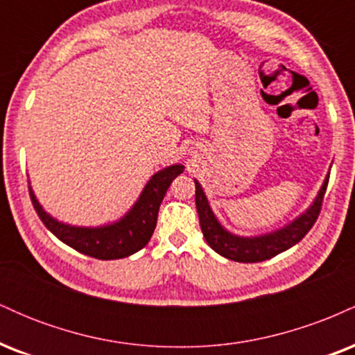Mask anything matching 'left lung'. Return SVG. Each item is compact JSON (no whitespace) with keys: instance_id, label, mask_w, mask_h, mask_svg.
I'll return each instance as SVG.
<instances>
[{"instance_id":"8db88e82","label":"left lung","mask_w":355,"mask_h":355,"mask_svg":"<svg viewBox=\"0 0 355 355\" xmlns=\"http://www.w3.org/2000/svg\"><path fill=\"white\" fill-rule=\"evenodd\" d=\"M329 175L322 183L319 193L315 195L313 202L305 209L299 217H295L287 225L280 229L267 232L262 235H252V237H243V235H235L225 229L220 223L217 215L211 210L209 198L198 180H195V205H197L198 220H200V229L207 243L214 248L217 254L229 260L243 263H255L268 260L272 257L282 254L299 243L305 237L312 225L315 223L320 214V205L324 200L325 189H327Z\"/></svg>"}]
</instances>
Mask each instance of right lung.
Instances as JSON below:
<instances>
[{
  "label": "right lung",
  "mask_w": 355,
  "mask_h": 355,
  "mask_svg": "<svg viewBox=\"0 0 355 355\" xmlns=\"http://www.w3.org/2000/svg\"><path fill=\"white\" fill-rule=\"evenodd\" d=\"M183 168L185 166L182 164H173L153 173L132 209L116 222L107 223V225L80 227L60 222L43 209L31 185L30 197L44 227L68 247L98 260L125 259L141 250L152 239L155 227H157L160 203L164 200L170 183L183 172Z\"/></svg>",
  "instance_id": "1"
}]
</instances>
